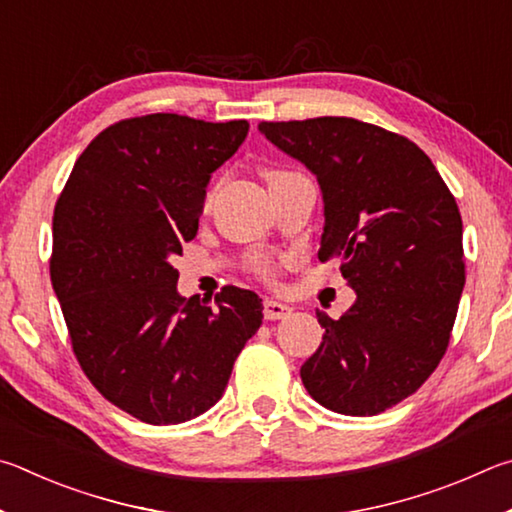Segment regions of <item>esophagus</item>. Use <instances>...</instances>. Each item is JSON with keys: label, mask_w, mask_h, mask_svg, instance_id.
<instances>
[{"label": "esophagus", "mask_w": 512, "mask_h": 512, "mask_svg": "<svg viewBox=\"0 0 512 512\" xmlns=\"http://www.w3.org/2000/svg\"><path fill=\"white\" fill-rule=\"evenodd\" d=\"M292 312V308L288 303L283 301H276V299H265L263 301V315L267 321H274V319H285Z\"/></svg>", "instance_id": "esophagus-1"}]
</instances>
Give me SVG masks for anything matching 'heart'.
Instances as JSON below:
<instances>
[{
  "label": "heart",
  "mask_w": 512,
  "mask_h": 512,
  "mask_svg": "<svg viewBox=\"0 0 512 512\" xmlns=\"http://www.w3.org/2000/svg\"><path fill=\"white\" fill-rule=\"evenodd\" d=\"M276 173H281V170H272L270 175H276ZM206 200H209V197H206ZM251 270L267 279V276H272V272H274V261L270 256H254L251 258Z\"/></svg>",
  "instance_id": "obj_1"
}]
</instances>
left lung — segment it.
<instances>
[{
    "label": "left lung",
    "instance_id": "8db88e82",
    "mask_svg": "<svg viewBox=\"0 0 512 512\" xmlns=\"http://www.w3.org/2000/svg\"><path fill=\"white\" fill-rule=\"evenodd\" d=\"M317 175L324 195L319 261H342L357 301L317 312L324 342L301 366L319 405L375 416L420 389L450 344L465 285L463 222L423 150L348 116L258 123Z\"/></svg>",
    "mask_w": 512,
    "mask_h": 512
}]
</instances>
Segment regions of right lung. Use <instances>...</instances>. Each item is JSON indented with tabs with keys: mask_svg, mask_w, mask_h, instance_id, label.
<instances>
[{
	"mask_svg": "<svg viewBox=\"0 0 512 512\" xmlns=\"http://www.w3.org/2000/svg\"><path fill=\"white\" fill-rule=\"evenodd\" d=\"M247 130L164 112L123 119L83 150L56 202L49 270L71 348L101 396L148 425L211 409L263 324L258 294L224 285L213 306L184 299L170 265Z\"/></svg>",
	"mask_w": 512,
	"mask_h": 512,
	"instance_id": "right-lung-1",
	"label": "right lung"
}]
</instances>
